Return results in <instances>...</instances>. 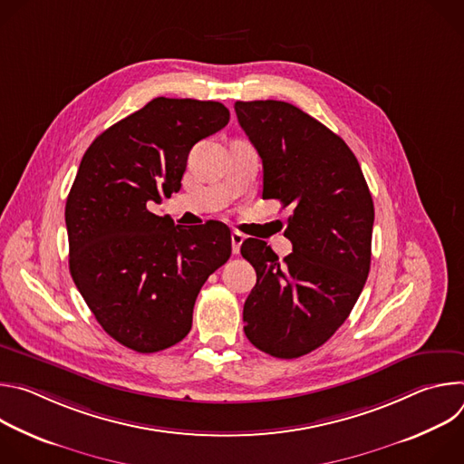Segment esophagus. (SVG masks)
Returning <instances> with one entry per match:
<instances>
[{
	"label": "esophagus",
	"instance_id": "34e87169",
	"mask_svg": "<svg viewBox=\"0 0 464 464\" xmlns=\"http://www.w3.org/2000/svg\"><path fill=\"white\" fill-rule=\"evenodd\" d=\"M242 242H244V235L238 233V231H233V233H231V247H233V253H235V255H238Z\"/></svg>",
	"mask_w": 464,
	"mask_h": 464
}]
</instances>
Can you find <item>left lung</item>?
<instances>
[{
	"label": "left lung",
	"instance_id": "1",
	"mask_svg": "<svg viewBox=\"0 0 464 464\" xmlns=\"http://www.w3.org/2000/svg\"><path fill=\"white\" fill-rule=\"evenodd\" d=\"M262 160V198L292 209L279 260L264 240L240 253L256 285L244 303L247 340L276 358H299L330 340L356 304L371 268L372 198L360 163L333 130L283 101L235 102Z\"/></svg>",
	"mask_w": 464,
	"mask_h": 464
}]
</instances>
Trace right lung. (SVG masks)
I'll return each instance as SVG.
<instances>
[{"label":"right lung","mask_w":464,"mask_h":464,"mask_svg":"<svg viewBox=\"0 0 464 464\" xmlns=\"http://www.w3.org/2000/svg\"><path fill=\"white\" fill-rule=\"evenodd\" d=\"M227 122L222 102L158 97L82 156L65 202L70 272L99 324L131 351L181 342L204 283L231 256L226 224L174 226L147 208L179 190L190 149Z\"/></svg>","instance_id":"add662e5"}]
</instances>
